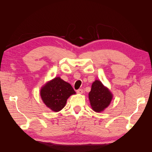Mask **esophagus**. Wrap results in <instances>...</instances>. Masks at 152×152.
Segmentation results:
<instances>
[{"instance_id": "34e87169", "label": "esophagus", "mask_w": 152, "mask_h": 152, "mask_svg": "<svg viewBox=\"0 0 152 152\" xmlns=\"http://www.w3.org/2000/svg\"><path fill=\"white\" fill-rule=\"evenodd\" d=\"M83 89H78V90H77V93H78V94H82L83 93Z\"/></svg>"}]
</instances>
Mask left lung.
Masks as SVG:
<instances>
[{
	"mask_svg": "<svg viewBox=\"0 0 152 152\" xmlns=\"http://www.w3.org/2000/svg\"><path fill=\"white\" fill-rule=\"evenodd\" d=\"M89 98L94 111L101 112L110 104L112 99V94L102 82L96 80L92 84Z\"/></svg>",
	"mask_w": 152,
	"mask_h": 152,
	"instance_id": "left-lung-1",
	"label": "left lung"
}]
</instances>
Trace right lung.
I'll list each match as a JSON object with an SVG mask.
<instances>
[{"instance_id": "1", "label": "right lung", "mask_w": 152, "mask_h": 152, "mask_svg": "<svg viewBox=\"0 0 152 152\" xmlns=\"http://www.w3.org/2000/svg\"><path fill=\"white\" fill-rule=\"evenodd\" d=\"M75 94L72 86L59 77L50 81L40 90L43 102L54 112H59L65 107L67 99Z\"/></svg>"}]
</instances>
